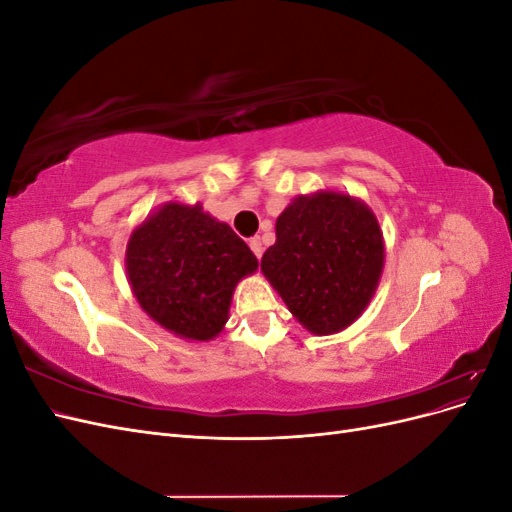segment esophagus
<instances>
[{"label": "esophagus", "instance_id": "1", "mask_svg": "<svg viewBox=\"0 0 512 512\" xmlns=\"http://www.w3.org/2000/svg\"><path fill=\"white\" fill-rule=\"evenodd\" d=\"M250 247H252V252L256 254V258H260L262 252H265V247H262L260 237H252V239H250Z\"/></svg>", "mask_w": 512, "mask_h": 512}]
</instances>
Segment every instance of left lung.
<instances>
[{
	"mask_svg": "<svg viewBox=\"0 0 512 512\" xmlns=\"http://www.w3.org/2000/svg\"><path fill=\"white\" fill-rule=\"evenodd\" d=\"M382 269L384 237L374 211L335 190L294 198L260 260L290 314L314 335H333L359 320Z\"/></svg>",
	"mask_w": 512,
	"mask_h": 512,
	"instance_id": "8db88e82",
	"label": "left lung"
}]
</instances>
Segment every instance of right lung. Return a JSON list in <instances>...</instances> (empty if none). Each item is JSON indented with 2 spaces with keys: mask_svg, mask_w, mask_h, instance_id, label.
I'll return each instance as SVG.
<instances>
[{
  "mask_svg": "<svg viewBox=\"0 0 512 512\" xmlns=\"http://www.w3.org/2000/svg\"><path fill=\"white\" fill-rule=\"evenodd\" d=\"M258 260L232 228L203 205L164 203L138 224L126 271L143 312L188 342H211L228 322L232 292Z\"/></svg>",
  "mask_w": 512,
  "mask_h": 512,
  "instance_id": "obj_1",
  "label": "right lung"
}]
</instances>
